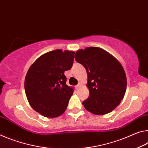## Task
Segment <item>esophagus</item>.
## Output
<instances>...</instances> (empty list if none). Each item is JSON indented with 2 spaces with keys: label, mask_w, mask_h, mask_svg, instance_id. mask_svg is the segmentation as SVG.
I'll list each match as a JSON object with an SVG mask.
<instances>
[{
  "label": "esophagus",
  "mask_w": 148,
  "mask_h": 148,
  "mask_svg": "<svg viewBox=\"0 0 148 148\" xmlns=\"http://www.w3.org/2000/svg\"><path fill=\"white\" fill-rule=\"evenodd\" d=\"M81 86H82L81 83H79V84H77V89H79L80 88H81Z\"/></svg>",
  "instance_id": "obj_1"
}]
</instances>
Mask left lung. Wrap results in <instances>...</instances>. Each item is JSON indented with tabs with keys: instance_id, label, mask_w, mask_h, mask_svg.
Here are the masks:
<instances>
[{
	"instance_id": "left-lung-1",
	"label": "left lung",
	"mask_w": 148,
	"mask_h": 148,
	"mask_svg": "<svg viewBox=\"0 0 148 148\" xmlns=\"http://www.w3.org/2000/svg\"><path fill=\"white\" fill-rule=\"evenodd\" d=\"M76 61L87 73L90 96L83 101L84 108L94 115H105L119 105L127 90V77L121 63L98 47L79 49Z\"/></svg>"
}]
</instances>
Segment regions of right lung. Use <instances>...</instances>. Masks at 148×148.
Segmentation results:
<instances>
[{
    "label": "right lung",
    "mask_w": 148,
    "mask_h": 148,
    "mask_svg": "<svg viewBox=\"0 0 148 148\" xmlns=\"http://www.w3.org/2000/svg\"><path fill=\"white\" fill-rule=\"evenodd\" d=\"M75 52L58 49L41 55L27 73L24 87L30 106L48 118L66 110L73 88L66 84L64 72L71 68Z\"/></svg>",
    "instance_id": "obj_1"
}]
</instances>
